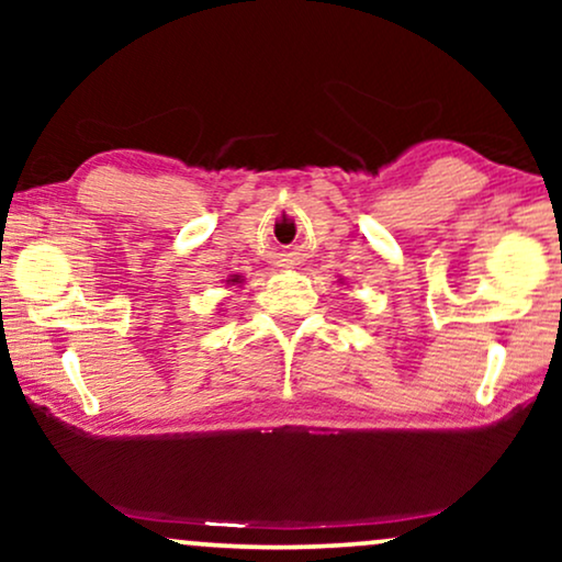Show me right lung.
I'll list each match as a JSON object with an SVG mask.
<instances>
[{
	"label": "right lung",
	"instance_id": "1",
	"mask_svg": "<svg viewBox=\"0 0 562 562\" xmlns=\"http://www.w3.org/2000/svg\"><path fill=\"white\" fill-rule=\"evenodd\" d=\"M233 281H240V279H237V276H235V279Z\"/></svg>",
	"mask_w": 562,
	"mask_h": 562
}]
</instances>
